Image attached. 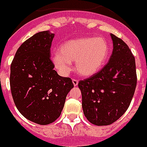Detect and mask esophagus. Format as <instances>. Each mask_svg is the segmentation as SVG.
<instances>
[{
    "mask_svg": "<svg viewBox=\"0 0 147 147\" xmlns=\"http://www.w3.org/2000/svg\"><path fill=\"white\" fill-rule=\"evenodd\" d=\"M72 82H73V84H74V86H77V85H78V80H77V79H73Z\"/></svg>",
    "mask_w": 147,
    "mask_h": 147,
    "instance_id": "34e87169",
    "label": "esophagus"
}]
</instances>
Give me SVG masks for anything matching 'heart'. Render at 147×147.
I'll use <instances>...</instances> for the list:
<instances>
[{
  "instance_id": "heart-1",
  "label": "heart",
  "mask_w": 147,
  "mask_h": 147,
  "mask_svg": "<svg viewBox=\"0 0 147 147\" xmlns=\"http://www.w3.org/2000/svg\"><path fill=\"white\" fill-rule=\"evenodd\" d=\"M109 54L108 41L102 37H85L64 42L53 57L56 69L62 74H68L71 62H75L79 75L89 77L104 66Z\"/></svg>"
}]
</instances>
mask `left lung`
Instances as JSON below:
<instances>
[{
    "label": "left lung",
    "mask_w": 147,
    "mask_h": 147,
    "mask_svg": "<svg viewBox=\"0 0 147 147\" xmlns=\"http://www.w3.org/2000/svg\"><path fill=\"white\" fill-rule=\"evenodd\" d=\"M111 37L113 51L108 63L78 83L85 116L96 126L112 124L124 114L137 84L134 55L121 38Z\"/></svg>",
    "instance_id": "1"
}]
</instances>
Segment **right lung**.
<instances>
[{
  "label": "right lung",
  "instance_id": "add662e5",
  "mask_svg": "<svg viewBox=\"0 0 147 147\" xmlns=\"http://www.w3.org/2000/svg\"><path fill=\"white\" fill-rule=\"evenodd\" d=\"M50 31L36 33L23 42L11 64L10 88L18 111L26 119L47 125L59 118L74 84L55 71L50 58Z\"/></svg>",
  "mask_w": 147,
  "mask_h": 147
}]
</instances>
